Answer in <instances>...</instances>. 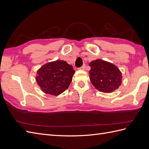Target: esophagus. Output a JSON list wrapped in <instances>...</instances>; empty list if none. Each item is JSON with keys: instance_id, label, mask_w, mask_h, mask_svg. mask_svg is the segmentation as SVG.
I'll list each match as a JSON object with an SVG mask.
<instances>
[{"instance_id": "obj_1", "label": "esophagus", "mask_w": 149, "mask_h": 149, "mask_svg": "<svg viewBox=\"0 0 149 149\" xmlns=\"http://www.w3.org/2000/svg\"><path fill=\"white\" fill-rule=\"evenodd\" d=\"M85 68H86V65L84 64L81 67H80V68H79V69H80V70H84Z\"/></svg>"}]
</instances>
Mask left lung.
Listing matches in <instances>:
<instances>
[{
    "mask_svg": "<svg viewBox=\"0 0 149 149\" xmlns=\"http://www.w3.org/2000/svg\"><path fill=\"white\" fill-rule=\"evenodd\" d=\"M89 78L96 89L109 93L117 89L121 84V72L114 64L97 59L89 63Z\"/></svg>",
    "mask_w": 149,
    "mask_h": 149,
    "instance_id": "1",
    "label": "left lung"
}]
</instances>
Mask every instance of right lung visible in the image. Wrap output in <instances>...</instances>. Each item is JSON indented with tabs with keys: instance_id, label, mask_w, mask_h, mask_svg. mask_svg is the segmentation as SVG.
I'll return each instance as SVG.
<instances>
[{
	"instance_id": "1",
	"label": "right lung",
	"mask_w": 149,
	"mask_h": 149,
	"mask_svg": "<svg viewBox=\"0 0 149 149\" xmlns=\"http://www.w3.org/2000/svg\"><path fill=\"white\" fill-rule=\"evenodd\" d=\"M74 73L71 65L64 60H56L46 63L39 68L36 80L43 92L58 96L69 86Z\"/></svg>"
}]
</instances>
